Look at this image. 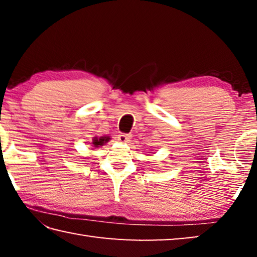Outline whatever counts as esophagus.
<instances>
[{
	"label": "esophagus",
	"mask_w": 257,
	"mask_h": 257,
	"mask_svg": "<svg viewBox=\"0 0 257 257\" xmlns=\"http://www.w3.org/2000/svg\"><path fill=\"white\" fill-rule=\"evenodd\" d=\"M116 139H118V142L122 143V144H125V143H129L130 142V136L127 134H120L118 135V137H116Z\"/></svg>",
	"instance_id": "esophagus-1"
}]
</instances>
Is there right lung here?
Wrapping results in <instances>:
<instances>
[{
  "instance_id": "add662e5",
  "label": "right lung",
  "mask_w": 257,
  "mask_h": 257,
  "mask_svg": "<svg viewBox=\"0 0 257 257\" xmlns=\"http://www.w3.org/2000/svg\"><path fill=\"white\" fill-rule=\"evenodd\" d=\"M110 137L108 136H102V137H97L95 136L93 137V141H92V146L94 147H99V146H103L104 144H106V143L110 141Z\"/></svg>"
}]
</instances>
